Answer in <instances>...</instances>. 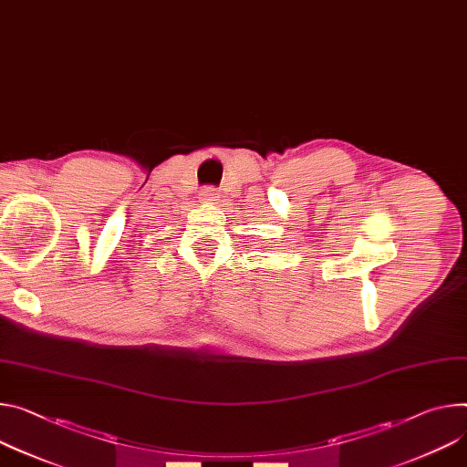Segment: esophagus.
Masks as SVG:
<instances>
[{"mask_svg": "<svg viewBox=\"0 0 467 467\" xmlns=\"http://www.w3.org/2000/svg\"><path fill=\"white\" fill-rule=\"evenodd\" d=\"M216 199H218V190H214V188H202L199 192V201H202V202H214Z\"/></svg>", "mask_w": 467, "mask_h": 467, "instance_id": "esophagus-1", "label": "esophagus"}]
</instances>
